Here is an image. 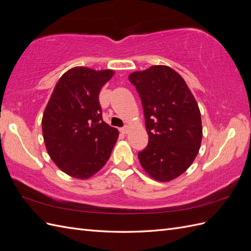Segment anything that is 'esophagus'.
I'll use <instances>...</instances> for the list:
<instances>
[{
  "label": "esophagus",
  "mask_w": 251,
  "mask_h": 251,
  "mask_svg": "<svg viewBox=\"0 0 251 251\" xmlns=\"http://www.w3.org/2000/svg\"><path fill=\"white\" fill-rule=\"evenodd\" d=\"M120 132L123 133V134H127V132H128V126H124V127H121V128H120Z\"/></svg>",
  "instance_id": "1"
}]
</instances>
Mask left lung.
Here are the masks:
<instances>
[{
    "mask_svg": "<svg viewBox=\"0 0 251 251\" xmlns=\"http://www.w3.org/2000/svg\"><path fill=\"white\" fill-rule=\"evenodd\" d=\"M141 98L149 144L138 158L151 178L169 182L183 174L199 153L201 114L185 80L169 66L128 75Z\"/></svg>",
    "mask_w": 251,
    "mask_h": 251,
    "instance_id": "obj_1",
    "label": "left lung"
}]
</instances>
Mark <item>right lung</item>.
Here are the masks:
<instances>
[{
    "label": "right lung",
    "mask_w": 251,
    "mask_h": 251,
    "mask_svg": "<svg viewBox=\"0 0 251 251\" xmlns=\"http://www.w3.org/2000/svg\"><path fill=\"white\" fill-rule=\"evenodd\" d=\"M113 70L74 67L58 79L43 114L44 142L52 161L69 176L85 180L107 163L118 130L102 120L98 100Z\"/></svg>",
    "instance_id": "1"
}]
</instances>
